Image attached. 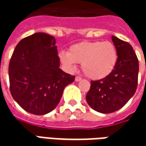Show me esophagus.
<instances>
[{
	"label": "esophagus",
	"mask_w": 146,
	"mask_h": 146,
	"mask_svg": "<svg viewBox=\"0 0 146 146\" xmlns=\"http://www.w3.org/2000/svg\"><path fill=\"white\" fill-rule=\"evenodd\" d=\"M82 79H81V77H80V76H76V79H75V80H76V82H79V81H80Z\"/></svg>",
	"instance_id": "esophagus-1"
}]
</instances>
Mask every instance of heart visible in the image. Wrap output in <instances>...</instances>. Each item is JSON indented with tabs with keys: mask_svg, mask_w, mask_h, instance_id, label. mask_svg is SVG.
<instances>
[{
	"mask_svg": "<svg viewBox=\"0 0 146 146\" xmlns=\"http://www.w3.org/2000/svg\"><path fill=\"white\" fill-rule=\"evenodd\" d=\"M59 59L68 70H74L76 63H80L87 77L101 80L115 69L118 53L115 44L110 41H83L71 45L67 53H59Z\"/></svg>",
	"mask_w": 146,
	"mask_h": 146,
	"instance_id": "1",
	"label": "heart"
}]
</instances>
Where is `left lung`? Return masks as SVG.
I'll return each instance as SVG.
<instances>
[{"instance_id":"obj_1","label":"left lung","mask_w":146,"mask_h":146,"mask_svg":"<svg viewBox=\"0 0 146 146\" xmlns=\"http://www.w3.org/2000/svg\"><path fill=\"white\" fill-rule=\"evenodd\" d=\"M118 60L115 69L102 80L91 81L86 101L91 108L102 113H113L122 108L137 90L139 62L129 43L112 36Z\"/></svg>"}]
</instances>
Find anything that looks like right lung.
<instances>
[{
  "label": "right lung",
  "mask_w": 146,
  "mask_h": 146,
  "mask_svg": "<svg viewBox=\"0 0 146 146\" xmlns=\"http://www.w3.org/2000/svg\"><path fill=\"white\" fill-rule=\"evenodd\" d=\"M56 40L37 32L17 44L9 64V89L17 103L36 115L48 114L59 103L75 76L62 70Z\"/></svg>",
  "instance_id": "right-lung-1"
}]
</instances>
